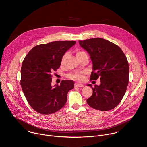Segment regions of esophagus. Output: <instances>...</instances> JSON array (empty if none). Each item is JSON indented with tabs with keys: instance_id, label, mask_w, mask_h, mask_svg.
Instances as JSON below:
<instances>
[{
	"instance_id": "obj_1",
	"label": "esophagus",
	"mask_w": 147,
	"mask_h": 147,
	"mask_svg": "<svg viewBox=\"0 0 147 147\" xmlns=\"http://www.w3.org/2000/svg\"><path fill=\"white\" fill-rule=\"evenodd\" d=\"M74 86L76 87H83L84 86L83 84H80V83L76 82V83L74 84Z\"/></svg>"
}]
</instances>
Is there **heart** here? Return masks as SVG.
I'll use <instances>...</instances> for the list:
<instances>
[{"label": "heart", "instance_id": "obj_1", "mask_svg": "<svg viewBox=\"0 0 147 147\" xmlns=\"http://www.w3.org/2000/svg\"><path fill=\"white\" fill-rule=\"evenodd\" d=\"M84 53H86L84 52H83V51H78V52H77V56H80V55H81ZM66 55V53H65L64 55V56H63L62 61L65 57ZM85 74H86L85 72H74V73H71L67 75V77L69 78H70V79L73 80L81 81L84 80V79Z\"/></svg>", "mask_w": 147, "mask_h": 147}]
</instances>
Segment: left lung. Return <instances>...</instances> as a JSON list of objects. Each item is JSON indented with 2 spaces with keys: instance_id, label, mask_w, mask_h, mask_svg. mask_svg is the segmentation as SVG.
<instances>
[{
  "instance_id": "left-lung-1",
  "label": "left lung",
  "mask_w": 147,
  "mask_h": 147,
  "mask_svg": "<svg viewBox=\"0 0 147 147\" xmlns=\"http://www.w3.org/2000/svg\"><path fill=\"white\" fill-rule=\"evenodd\" d=\"M80 46L90 54L92 69L90 80L100 78V84L92 87V95L87 99L89 105L96 110L114 109L126 91L129 77L126 56L117 45L100 38L79 40Z\"/></svg>"
}]
</instances>
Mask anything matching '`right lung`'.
<instances>
[{
    "mask_svg": "<svg viewBox=\"0 0 147 147\" xmlns=\"http://www.w3.org/2000/svg\"><path fill=\"white\" fill-rule=\"evenodd\" d=\"M76 41H54L32 48L24 58L21 69L20 84L31 107L36 112L49 115L65 106L68 92L74 88L71 80H62L52 87V73L60 67L65 52Z\"/></svg>",
    "mask_w": 147,
    "mask_h": 147,
    "instance_id": "add662e5",
    "label": "right lung"
}]
</instances>
